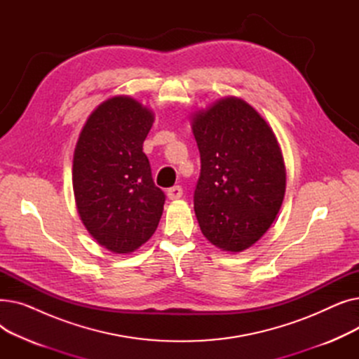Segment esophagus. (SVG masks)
Here are the masks:
<instances>
[{
  "label": "esophagus",
  "instance_id": "obj_1",
  "mask_svg": "<svg viewBox=\"0 0 359 359\" xmlns=\"http://www.w3.org/2000/svg\"><path fill=\"white\" fill-rule=\"evenodd\" d=\"M182 195H183V189H182V186H179V184L170 187V189L167 191L168 199H179V198H182Z\"/></svg>",
  "mask_w": 359,
  "mask_h": 359
}]
</instances>
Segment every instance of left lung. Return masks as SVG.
<instances>
[{"instance_id":"8db88e82","label":"left lung","mask_w":359,"mask_h":359,"mask_svg":"<svg viewBox=\"0 0 359 359\" xmlns=\"http://www.w3.org/2000/svg\"><path fill=\"white\" fill-rule=\"evenodd\" d=\"M201 154L194 205L202 234L225 252L250 248L272 225L285 195V165L266 121L225 97L192 122Z\"/></svg>"}]
</instances>
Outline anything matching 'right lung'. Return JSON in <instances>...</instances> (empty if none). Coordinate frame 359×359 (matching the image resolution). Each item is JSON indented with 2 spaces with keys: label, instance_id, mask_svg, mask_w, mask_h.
I'll return each instance as SVG.
<instances>
[{
  "label": "right lung",
  "instance_id": "obj_1",
  "mask_svg": "<svg viewBox=\"0 0 359 359\" xmlns=\"http://www.w3.org/2000/svg\"><path fill=\"white\" fill-rule=\"evenodd\" d=\"M154 116L118 96L87 119L74 153L72 187L88 233L115 253H130L154 234L164 192L156 186L142 144Z\"/></svg>",
  "mask_w": 359,
  "mask_h": 359
}]
</instances>
